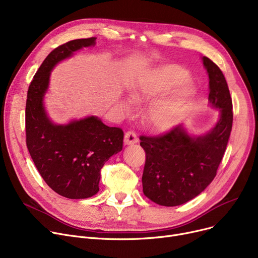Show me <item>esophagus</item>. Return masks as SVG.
<instances>
[{"label":"esophagus","instance_id":"obj_1","mask_svg":"<svg viewBox=\"0 0 258 258\" xmlns=\"http://www.w3.org/2000/svg\"><path fill=\"white\" fill-rule=\"evenodd\" d=\"M124 142L125 144H134L138 142V137L136 136V133L133 131H127L124 136Z\"/></svg>","mask_w":258,"mask_h":258}]
</instances>
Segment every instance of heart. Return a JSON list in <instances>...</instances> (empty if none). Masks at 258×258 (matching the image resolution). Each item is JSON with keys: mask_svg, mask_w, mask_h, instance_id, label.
<instances>
[{"mask_svg": "<svg viewBox=\"0 0 258 258\" xmlns=\"http://www.w3.org/2000/svg\"><path fill=\"white\" fill-rule=\"evenodd\" d=\"M188 79L189 74L181 68L174 66L162 67L147 76L139 89L133 93V97L138 101L151 99L183 86ZM190 94L191 91L187 89L178 98L156 100L147 110L148 123L159 130L170 127L178 119ZM123 107L125 111H130L131 102L124 101Z\"/></svg>", "mask_w": 258, "mask_h": 258, "instance_id": "obj_1", "label": "heart"}]
</instances>
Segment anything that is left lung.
Masks as SVG:
<instances>
[{
  "label": "left lung",
  "mask_w": 258,
  "mask_h": 258,
  "mask_svg": "<svg viewBox=\"0 0 258 258\" xmlns=\"http://www.w3.org/2000/svg\"><path fill=\"white\" fill-rule=\"evenodd\" d=\"M209 76V101L220 108L216 125L204 136L190 137L177 125L158 136H140L145 151L143 194L161 206H179L199 196L212 182L232 128V99L220 68L203 57Z\"/></svg>",
  "instance_id": "left-lung-1"
}]
</instances>
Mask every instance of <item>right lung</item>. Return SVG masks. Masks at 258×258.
Wrapping results in <instances>:
<instances>
[{
    "instance_id": "right-lung-1",
    "label": "right lung",
    "mask_w": 258,
    "mask_h": 258,
    "mask_svg": "<svg viewBox=\"0 0 258 258\" xmlns=\"http://www.w3.org/2000/svg\"><path fill=\"white\" fill-rule=\"evenodd\" d=\"M95 39H73L51 51L27 93V148L47 185L68 199H87L96 195L101 168L123 145V131L105 125L97 117L56 125L49 120L44 108L43 97L53 67L83 47L94 46Z\"/></svg>"
}]
</instances>
